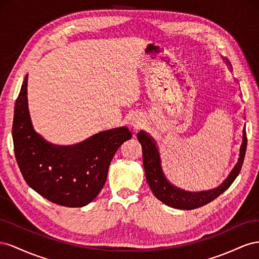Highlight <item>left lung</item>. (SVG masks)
Listing matches in <instances>:
<instances>
[{
  "instance_id": "1",
  "label": "left lung",
  "mask_w": 259,
  "mask_h": 259,
  "mask_svg": "<svg viewBox=\"0 0 259 259\" xmlns=\"http://www.w3.org/2000/svg\"><path fill=\"white\" fill-rule=\"evenodd\" d=\"M138 140L142 145L143 153V166L146 176V181L153 192V194L156 196L160 202L170 206V207L177 209L191 210L212 202L213 199L217 198L220 194L231 186L236 177L239 176L241 168L244 161L247 139L245 129L243 130V141L240 149V157L238 164L235 165L231 174L229 175L225 182L220 187L212 189L209 191L202 192H188L177 188L167 180L164 172H162L160 165L159 152L154 140L146 135L145 132L140 131L138 134Z\"/></svg>"
}]
</instances>
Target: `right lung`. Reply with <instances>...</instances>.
Returning <instances> with one entry per match:
<instances>
[{"instance_id":"1","label":"right lung","mask_w":259,"mask_h":259,"mask_svg":"<svg viewBox=\"0 0 259 259\" xmlns=\"http://www.w3.org/2000/svg\"><path fill=\"white\" fill-rule=\"evenodd\" d=\"M27 80L15 103L14 152L25 181L50 202L66 207L91 203L104 187L119 146L131 139L127 128L103 131L71 146L47 142L34 131L27 103Z\"/></svg>"}]
</instances>
